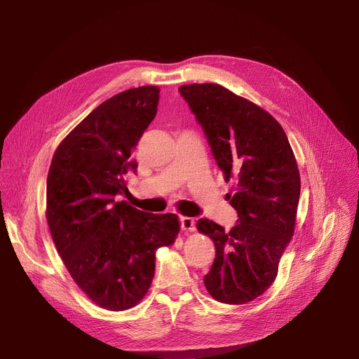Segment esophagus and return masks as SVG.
<instances>
[{
  "label": "esophagus",
  "instance_id": "34e87169",
  "mask_svg": "<svg viewBox=\"0 0 359 359\" xmlns=\"http://www.w3.org/2000/svg\"><path fill=\"white\" fill-rule=\"evenodd\" d=\"M180 224H182V230L194 233L195 231V221L191 217H182L180 218Z\"/></svg>",
  "mask_w": 359,
  "mask_h": 359
}]
</instances>
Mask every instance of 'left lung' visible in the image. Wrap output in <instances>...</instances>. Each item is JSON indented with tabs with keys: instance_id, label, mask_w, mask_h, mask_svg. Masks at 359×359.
I'll return each instance as SVG.
<instances>
[{
	"instance_id": "obj_1",
	"label": "left lung",
	"mask_w": 359,
	"mask_h": 359,
	"mask_svg": "<svg viewBox=\"0 0 359 359\" xmlns=\"http://www.w3.org/2000/svg\"><path fill=\"white\" fill-rule=\"evenodd\" d=\"M210 141L225 182V195L238 214L230 231L208 218L199 233L215 244L214 265L203 278L219 303L246 304L265 292L297 222L299 172L285 130L265 109L214 83L180 86Z\"/></svg>"
}]
</instances>
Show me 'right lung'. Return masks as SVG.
Returning <instances> with one entry per match:
<instances>
[{
    "instance_id": "right-lung-1",
    "label": "right lung",
    "mask_w": 359,
    "mask_h": 359,
    "mask_svg": "<svg viewBox=\"0 0 359 359\" xmlns=\"http://www.w3.org/2000/svg\"><path fill=\"white\" fill-rule=\"evenodd\" d=\"M160 88L125 90L87 115L55 149L46 182V219L55 248L80 290L102 309L123 311L148 292L156 252L176 241L175 214L142 212L125 175L132 153L156 118Z\"/></svg>"
}]
</instances>
